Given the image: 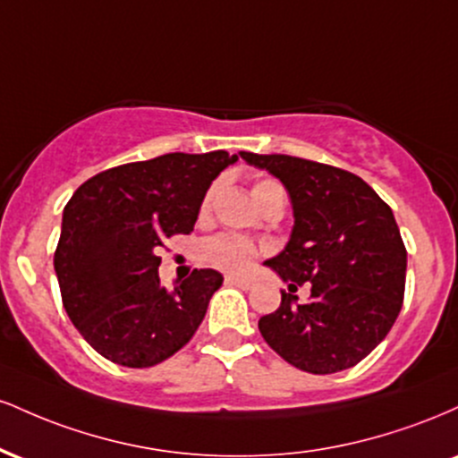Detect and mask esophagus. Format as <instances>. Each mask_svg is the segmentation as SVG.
Listing matches in <instances>:
<instances>
[{
  "label": "esophagus",
  "instance_id": "1",
  "mask_svg": "<svg viewBox=\"0 0 458 458\" xmlns=\"http://www.w3.org/2000/svg\"><path fill=\"white\" fill-rule=\"evenodd\" d=\"M225 282H228V284H234V286L243 288V291H250V288H251V282H250V280H245V277L228 276V277H225Z\"/></svg>",
  "mask_w": 458,
  "mask_h": 458
}]
</instances>
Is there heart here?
Returning <instances> with one entry per match:
<instances>
[{"mask_svg":"<svg viewBox=\"0 0 458 458\" xmlns=\"http://www.w3.org/2000/svg\"><path fill=\"white\" fill-rule=\"evenodd\" d=\"M277 193H284V189L280 187V182L269 181H259L251 189V196H254L256 202L265 204L271 196H277ZM215 196V187H211L207 191V196L202 199V211H207L211 207ZM260 256V247L254 243V241L245 239V236L239 234H219L213 236V239L207 241L204 245V259L211 262L213 267L222 271H230V273H241L245 269H250L254 265V260Z\"/></svg>","mask_w":458,"mask_h":458,"instance_id":"heart-1","label":"heart"}]
</instances>
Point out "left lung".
Returning <instances> with one entry per match:
<instances>
[{
  "label": "left lung",
  "mask_w": 458,
  "mask_h": 458,
  "mask_svg": "<svg viewBox=\"0 0 458 458\" xmlns=\"http://www.w3.org/2000/svg\"><path fill=\"white\" fill-rule=\"evenodd\" d=\"M241 157L280 178L295 213L286 250L267 265L291 292L310 286L306 304L282 293L280 308L259 320L262 338L312 375L353 368L386 338L403 308L407 250L392 208L360 176L327 163Z\"/></svg>",
  "instance_id": "8db88e82"
}]
</instances>
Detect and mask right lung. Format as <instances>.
<instances>
[{
  "label": "right lung",
  "mask_w": 458,
  "mask_h": 458,
  "mask_svg": "<svg viewBox=\"0 0 458 458\" xmlns=\"http://www.w3.org/2000/svg\"><path fill=\"white\" fill-rule=\"evenodd\" d=\"M225 150L124 163L88 178L64 207L54 267L68 318L105 360L127 368L165 361L193 338L222 273L193 269L161 286L159 250L189 234Z\"/></svg>",
  "instance_id": "1"
}]
</instances>
